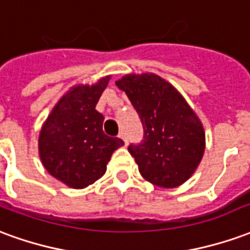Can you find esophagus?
Wrapping results in <instances>:
<instances>
[{"label": "esophagus", "instance_id": "34e87169", "mask_svg": "<svg viewBox=\"0 0 250 250\" xmlns=\"http://www.w3.org/2000/svg\"><path fill=\"white\" fill-rule=\"evenodd\" d=\"M119 138H120V139H122V141L125 142V145H127V142H128V139H127V135H125V131H120Z\"/></svg>", "mask_w": 250, "mask_h": 250}]
</instances>
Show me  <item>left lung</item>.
Masks as SVG:
<instances>
[{
    "label": "left lung",
    "instance_id": "1",
    "mask_svg": "<svg viewBox=\"0 0 250 250\" xmlns=\"http://www.w3.org/2000/svg\"><path fill=\"white\" fill-rule=\"evenodd\" d=\"M115 84L128 96L143 125V142L128 147L142 177L163 188L185 184L206 146L197 114L173 84L151 72L128 73Z\"/></svg>",
    "mask_w": 250,
    "mask_h": 250
}]
</instances>
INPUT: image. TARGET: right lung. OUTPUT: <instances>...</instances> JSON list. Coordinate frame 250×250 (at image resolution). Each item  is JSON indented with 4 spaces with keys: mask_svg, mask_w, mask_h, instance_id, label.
<instances>
[{
    "mask_svg": "<svg viewBox=\"0 0 250 250\" xmlns=\"http://www.w3.org/2000/svg\"><path fill=\"white\" fill-rule=\"evenodd\" d=\"M109 79L69 88L41 127V163L52 177L72 188H87L102 178L112 152L125 145L104 134V116L95 109Z\"/></svg>",
    "mask_w": 250,
    "mask_h": 250,
    "instance_id": "obj_1",
    "label": "right lung"
}]
</instances>
